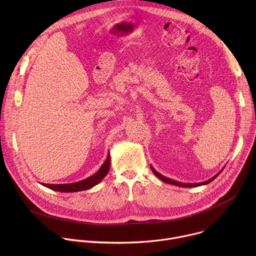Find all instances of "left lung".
I'll list each match as a JSON object with an SVG mask.
<instances>
[{
	"label": "left lung",
	"mask_w": 256,
	"mask_h": 256,
	"mask_svg": "<svg viewBox=\"0 0 256 256\" xmlns=\"http://www.w3.org/2000/svg\"><path fill=\"white\" fill-rule=\"evenodd\" d=\"M151 169H152L153 173H154L159 179H161L163 182H165V184H169L176 186H180V188H194V186H204V184H210V182H212L218 174H220V173L223 171L224 168H223L220 172L216 173L214 176H212L210 179H208V180H206V181H204V182H200V184H182V182H178V181H175V180H173V179H170V178H167V177L163 176L162 174H160L159 172H157V171L153 168L152 165H151Z\"/></svg>",
	"instance_id": "8db88e82"
}]
</instances>
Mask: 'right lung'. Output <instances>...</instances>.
<instances>
[{"instance_id":"obj_1","label":"right lung","mask_w":256,"mask_h":256,"mask_svg":"<svg viewBox=\"0 0 256 256\" xmlns=\"http://www.w3.org/2000/svg\"><path fill=\"white\" fill-rule=\"evenodd\" d=\"M109 168H110V155L108 153V156L105 160V162L102 164L100 169L93 174L92 176L75 182V184H44L42 186L56 190V192H82V190H87L96 184H98L99 182L106 176L107 172L109 171Z\"/></svg>"}]
</instances>
